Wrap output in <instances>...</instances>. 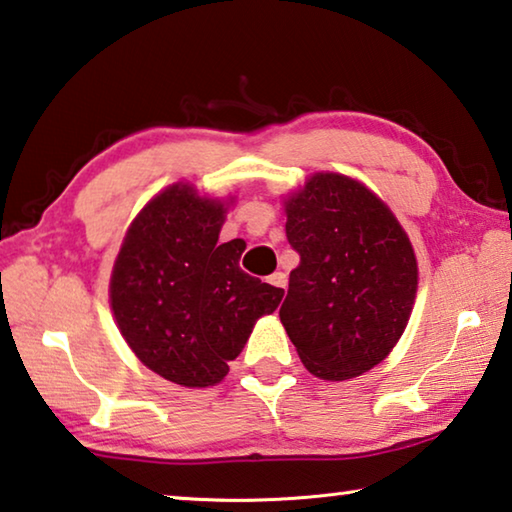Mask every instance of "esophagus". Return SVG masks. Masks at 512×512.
<instances>
[{
	"label": "esophagus",
	"mask_w": 512,
	"mask_h": 512,
	"mask_svg": "<svg viewBox=\"0 0 512 512\" xmlns=\"http://www.w3.org/2000/svg\"><path fill=\"white\" fill-rule=\"evenodd\" d=\"M269 285H273V287H278V289H287V275L285 273H273V275H269Z\"/></svg>",
	"instance_id": "34e87169"
}]
</instances>
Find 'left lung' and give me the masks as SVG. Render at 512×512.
Masks as SVG:
<instances>
[{"mask_svg": "<svg viewBox=\"0 0 512 512\" xmlns=\"http://www.w3.org/2000/svg\"><path fill=\"white\" fill-rule=\"evenodd\" d=\"M300 255L280 321L307 371L346 380L387 358L408 326L417 259L408 234L367 186L316 173L287 200Z\"/></svg>", "mask_w": 512, "mask_h": 512, "instance_id": "8db88e82", "label": "left lung"}]
</instances>
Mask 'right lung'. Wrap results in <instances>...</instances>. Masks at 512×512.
<instances>
[{"label":"right lung","mask_w":512,"mask_h":512,"mask_svg":"<svg viewBox=\"0 0 512 512\" xmlns=\"http://www.w3.org/2000/svg\"><path fill=\"white\" fill-rule=\"evenodd\" d=\"M221 202L173 184L143 207L111 275V307L145 367L184 387L227 376L259 316L285 291L239 269L241 239L218 243Z\"/></svg>","instance_id":"right-lung-1"}]
</instances>
